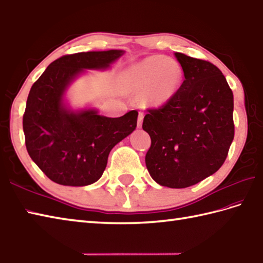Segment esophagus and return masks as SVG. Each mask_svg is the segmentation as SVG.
<instances>
[{"label": "esophagus", "mask_w": 263, "mask_h": 263, "mask_svg": "<svg viewBox=\"0 0 263 263\" xmlns=\"http://www.w3.org/2000/svg\"><path fill=\"white\" fill-rule=\"evenodd\" d=\"M143 119H144V114H143V112H139V114H138V118H137V127H138V128L142 127Z\"/></svg>", "instance_id": "obj_1"}]
</instances>
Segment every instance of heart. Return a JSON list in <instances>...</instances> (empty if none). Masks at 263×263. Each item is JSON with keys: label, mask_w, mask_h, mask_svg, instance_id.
<instances>
[{"label": "heart", "mask_w": 263, "mask_h": 263, "mask_svg": "<svg viewBox=\"0 0 263 263\" xmlns=\"http://www.w3.org/2000/svg\"><path fill=\"white\" fill-rule=\"evenodd\" d=\"M130 87L136 92L146 90L145 99L152 104H163L176 93L181 80V69L162 55L147 57L127 71Z\"/></svg>", "instance_id": "1"}]
</instances>
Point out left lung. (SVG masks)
<instances>
[{
  "label": "left lung",
  "mask_w": 263,
  "mask_h": 263,
  "mask_svg": "<svg viewBox=\"0 0 263 263\" xmlns=\"http://www.w3.org/2000/svg\"><path fill=\"white\" fill-rule=\"evenodd\" d=\"M184 82L169 101L147 109L149 175L161 186L185 189L219 170L234 139V96L211 62L176 52Z\"/></svg>",
  "instance_id": "left-lung-1"
}]
</instances>
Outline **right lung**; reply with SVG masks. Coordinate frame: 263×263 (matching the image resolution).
<instances>
[{"mask_svg": "<svg viewBox=\"0 0 263 263\" xmlns=\"http://www.w3.org/2000/svg\"><path fill=\"white\" fill-rule=\"evenodd\" d=\"M124 51L80 52L53 61L36 80L23 117L25 143L31 160L51 180L64 186H86L101 178L109 153L137 126L138 112L119 118L93 109L74 112L63 95L84 69H106Z\"/></svg>", "mask_w": 263, "mask_h": 263, "instance_id": "obj_1", "label": "right lung"}]
</instances>
